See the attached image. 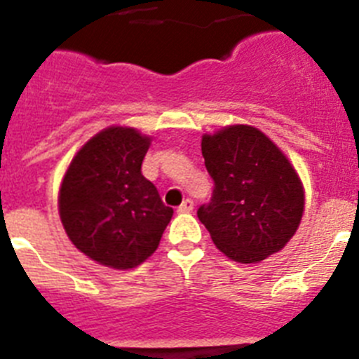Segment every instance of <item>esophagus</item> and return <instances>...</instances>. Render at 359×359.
I'll use <instances>...</instances> for the list:
<instances>
[{
	"mask_svg": "<svg viewBox=\"0 0 359 359\" xmlns=\"http://www.w3.org/2000/svg\"><path fill=\"white\" fill-rule=\"evenodd\" d=\"M192 208H194V201L187 198L185 201L177 207V212H180V214H189V212H192Z\"/></svg>",
	"mask_w": 359,
	"mask_h": 359,
	"instance_id": "34e87169",
	"label": "esophagus"
}]
</instances>
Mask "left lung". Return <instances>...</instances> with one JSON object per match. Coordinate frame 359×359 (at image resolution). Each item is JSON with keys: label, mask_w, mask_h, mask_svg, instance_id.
Listing matches in <instances>:
<instances>
[{"label": "left lung", "mask_w": 359, "mask_h": 359, "mask_svg": "<svg viewBox=\"0 0 359 359\" xmlns=\"http://www.w3.org/2000/svg\"><path fill=\"white\" fill-rule=\"evenodd\" d=\"M205 167L214 180L198 217L228 259L255 264L280 252L304 214V185L286 154L253 126L203 135Z\"/></svg>", "instance_id": "obj_1"}]
</instances>
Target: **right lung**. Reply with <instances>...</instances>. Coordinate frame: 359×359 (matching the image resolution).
I'll list each match as a JSON object with an SVG mask.
<instances>
[{
	"mask_svg": "<svg viewBox=\"0 0 359 359\" xmlns=\"http://www.w3.org/2000/svg\"><path fill=\"white\" fill-rule=\"evenodd\" d=\"M151 136L111 126L73 156L59 190L66 236L91 261L131 269L156 252L172 217L142 174Z\"/></svg>",
	"mask_w": 359,
	"mask_h": 359,
	"instance_id": "1",
	"label": "right lung"
}]
</instances>
